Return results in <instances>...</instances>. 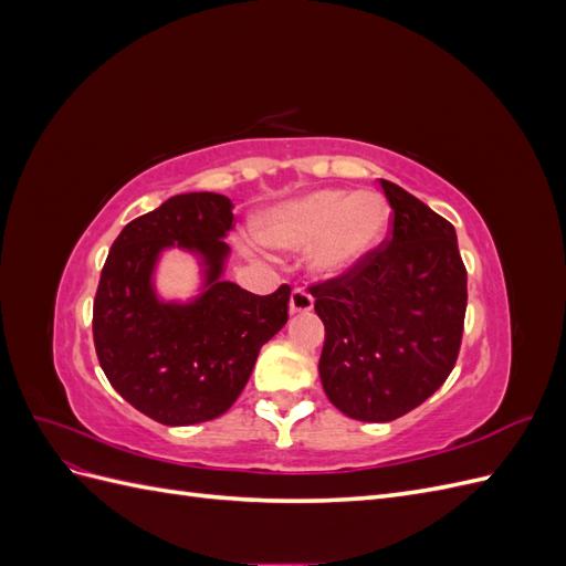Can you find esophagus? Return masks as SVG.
I'll list each match as a JSON object with an SVG mask.
<instances>
[{"instance_id": "esophagus-1", "label": "esophagus", "mask_w": 566, "mask_h": 566, "mask_svg": "<svg viewBox=\"0 0 566 566\" xmlns=\"http://www.w3.org/2000/svg\"><path fill=\"white\" fill-rule=\"evenodd\" d=\"M314 310V297L302 287H295L290 295V314H306Z\"/></svg>"}]
</instances>
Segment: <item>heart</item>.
<instances>
[{"label":"heart","instance_id":"b5f03b06","mask_svg":"<svg viewBox=\"0 0 566 566\" xmlns=\"http://www.w3.org/2000/svg\"><path fill=\"white\" fill-rule=\"evenodd\" d=\"M387 224L389 210L378 193L321 188L264 212L256 221V238L276 250L314 245L312 269L335 279L382 243Z\"/></svg>","mask_w":566,"mask_h":566}]
</instances>
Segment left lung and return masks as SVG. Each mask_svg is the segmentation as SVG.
<instances>
[{
	"mask_svg": "<svg viewBox=\"0 0 566 566\" xmlns=\"http://www.w3.org/2000/svg\"><path fill=\"white\" fill-rule=\"evenodd\" d=\"M391 231L361 264L312 285L325 325L318 373L342 413L389 422L447 382L460 352L468 271L451 221L380 179Z\"/></svg>",
	"mask_w": 566,
	"mask_h": 566,
	"instance_id": "left-lung-1",
	"label": "left lung"
}]
</instances>
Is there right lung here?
Segmentation results:
<instances>
[{"label": "right lung", "instance_id": "obj_1", "mask_svg": "<svg viewBox=\"0 0 566 566\" xmlns=\"http://www.w3.org/2000/svg\"><path fill=\"white\" fill-rule=\"evenodd\" d=\"M233 202L219 193H181L119 231L94 297V347L115 391L169 427L214 420L250 380L256 354L287 321L290 285L252 295L221 279ZM196 251L203 293L163 303L151 269L165 247Z\"/></svg>", "mask_w": 566, "mask_h": 566}]
</instances>
